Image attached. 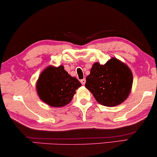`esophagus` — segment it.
<instances>
[{"label":"esophagus","mask_w":157,"mask_h":157,"mask_svg":"<svg viewBox=\"0 0 157 157\" xmlns=\"http://www.w3.org/2000/svg\"><path fill=\"white\" fill-rule=\"evenodd\" d=\"M81 83H82V85H84L85 83H86V79H85V78L81 79Z\"/></svg>","instance_id":"esophagus-1"}]
</instances>
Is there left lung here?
Returning a JSON list of instances; mask_svg holds the SVG:
<instances>
[{"mask_svg": "<svg viewBox=\"0 0 157 157\" xmlns=\"http://www.w3.org/2000/svg\"><path fill=\"white\" fill-rule=\"evenodd\" d=\"M86 80L85 87L98 103L105 106H116L129 95L133 75L127 65L112 58L104 65L94 63Z\"/></svg>", "mask_w": 157, "mask_h": 157, "instance_id": "obj_1", "label": "left lung"}]
</instances>
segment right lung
Wrapping results in <instances>:
<instances>
[{
  "label": "right lung",
  "mask_w": 157,
  "mask_h": 157,
  "mask_svg": "<svg viewBox=\"0 0 157 157\" xmlns=\"http://www.w3.org/2000/svg\"><path fill=\"white\" fill-rule=\"evenodd\" d=\"M81 86L78 79L71 76L63 66H50L40 74L36 90L39 98L46 104L61 107L71 101L76 90Z\"/></svg>",
  "instance_id": "1"
}]
</instances>
